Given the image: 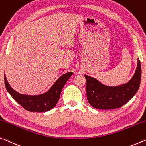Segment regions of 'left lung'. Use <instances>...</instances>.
I'll list each match as a JSON object with an SVG mask.
<instances>
[{
  "label": "left lung",
  "mask_w": 146,
  "mask_h": 146,
  "mask_svg": "<svg viewBox=\"0 0 146 146\" xmlns=\"http://www.w3.org/2000/svg\"><path fill=\"white\" fill-rule=\"evenodd\" d=\"M141 64L138 59L137 68L133 77L126 84L107 86L96 78L84 75L86 79V95L89 103L100 110H111L121 107L135 96L141 81Z\"/></svg>",
  "instance_id": "1"
}]
</instances>
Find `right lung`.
Returning a JSON list of instances; mask_svg holds the SVG:
<instances>
[{"label": "right lung", "instance_id": "obj_1", "mask_svg": "<svg viewBox=\"0 0 146 146\" xmlns=\"http://www.w3.org/2000/svg\"><path fill=\"white\" fill-rule=\"evenodd\" d=\"M72 75V72L64 74L59 77L46 93L36 96H29L18 93L9 84L5 74L4 75V84L7 91L10 96L25 109L30 112H44L51 110L56 106L59 100L62 88Z\"/></svg>", "mask_w": 146, "mask_h": 146}]
</instances>
